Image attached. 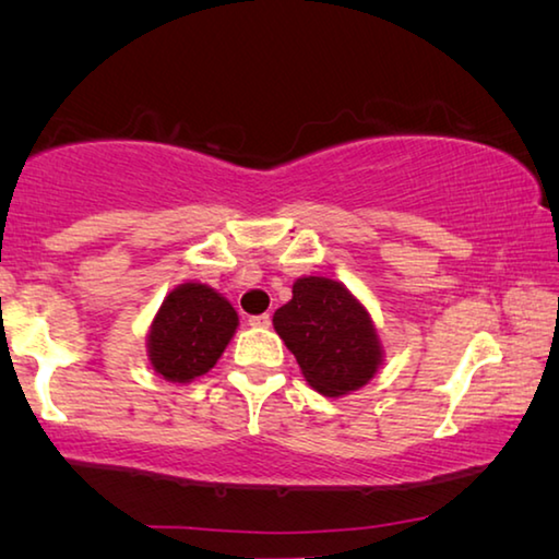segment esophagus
<instances>
[{
	"label": "esophagus",
	"instance_id": "34e87169",
	"mask_svg": "<svg viewBox=\"0 0 559 559\" xmlns=\"http://www.w3.org/2000/svg\"><path fill=\"white\" fill-rule=\"evenodd\" d=\"M249 325L251 328H269L271 325V316H266V313H263V316H251L249 318Z\"/></svg>",
	"mask_w": 559,
	"mask_h": 559
}]
</instances>
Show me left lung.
<instances>
[{"label":"left lung","instance_id":"obj_1","mask_svg":"<svg viewBox=\"0 0 559 559\" xmlns=\"http://www.w3.org/2000/svg\"><path fill=\"white\" fill-rule=\"evenodd\" d=\"M273 328L296 355L306 382L325 396L359 390L382 365L384 349L370 313L340 281L298 278L293 298L273 313Z\"/></svg>","mask_w":559,"mask_h":559}]
</instances>
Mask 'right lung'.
I'll list each match as a JSON object with an SVG mask.
<instances>
[{
    "instance_id": "obj_1",
    "label": "right lung",
    "mask_w": 559,
    "mask_h": 559,
    "mask_svg": "<svg viewBox=\"0 0 559 559\" xmlns=\"http://www.w3.org/2000/svg\"><path fill=\"white\" fill-rule=\"evenodd\" d=\"M239 316L204 283H182L163 300L147 333V357L167 382H192L212 370L229 345Z\"/></svg>"
}]
</instances>
